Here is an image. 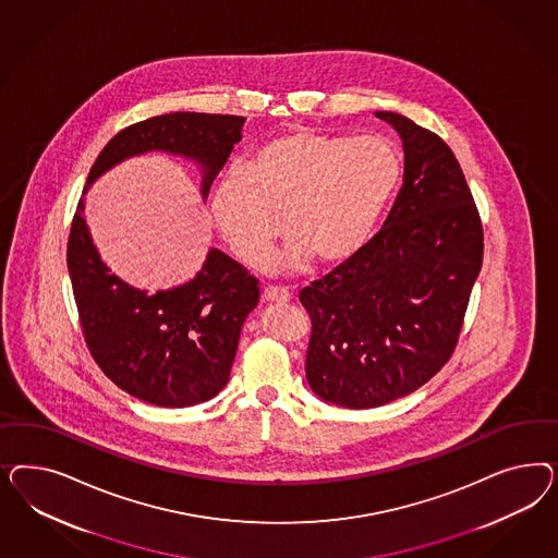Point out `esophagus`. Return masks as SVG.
<instances>
[{"instance_id": "1", "label": "esophagus", "mask_w": 558, "mask_h": 558, "mask_svg": "<svg viewBox=\"0 0 558 558\" xmlns=\"http://www.w3.org/2000/svg\"><path fill=\"white\" fill-rule=\"evenodd\" d=\"M292 299L287 288L268 287L264 290V303L284 304Z\"/></svg>"}]
</instances>
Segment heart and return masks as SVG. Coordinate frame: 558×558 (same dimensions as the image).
I'll list each match as a JSON object with an SVG mask.
<instances>
[{
	"mask_svg": "<svg viewBox=\"0 0 558 558\" xmlns=\"http://www.w3.org/2000/svg\"><path fill=\"white\" fill-rule=\"evenodd\" d=\"M403 157L385 136L299 129L262 143L243 171L213 190L220 235L247 266L266 268L276 241L294 243L288 264L339 266L371 243L401 186Z\"/></svg>",
	"mask_w": 558,
	"mask_h": 558,
	"instance_id": "obj_1",
	"label": "heart"
}]
</instances>
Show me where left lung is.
Here are the masks:
<instances>
[{"label": "left lung", "mask_w": 558, "mask_h": 558, "mask_svg": "<svg viewBox=\"0 0 558 558\" xmlns=\"http://www.w3.org/2000/svg\"><path fill=\"white\" fill-rule=\"evenodd\" d=\"M403 187L354 259L303 288L311 317L306 380L323 401L387 405L420 389L457 348L483 266V225L452 149L397 112Z\"/></svg>", "instance_id": "1"}]
</instances>
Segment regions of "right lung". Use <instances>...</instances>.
<instances>
[{"instance_id":"1","label":"right lung","mask_w":558,"mask_h":558,"mask_svg":"<svg viewBox=\"0 0 558 558\" xmlns=\"http://www.w3.org/2000/svg\"><path fill=\"white\" fill-rule=\"evenodd\" d=\"M243 117L171 112L122 129L89 169L87 187L126 157L182 155L203 168V196L233 145ZM84 198L71 222L68 268L85 343L101 372L122 390L157 407H190L229 383L239 333L259 301L257 278L210 250L203 270L182 287L147 294L108 270L87 231Z\"/></svg>"}]
</instances>
